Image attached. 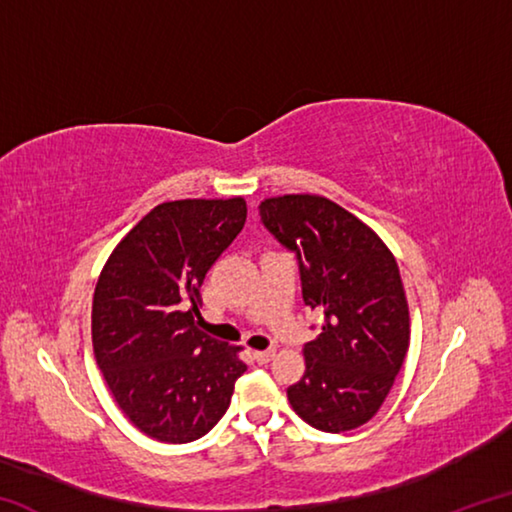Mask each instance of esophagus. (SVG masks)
<instances>
[{
	"label": "esophagus",
	"mask_w": 512,
	"mask_h": 512,
	"mask_svg": "<svg viewBox=\"0 0 512 512\" xmlns=\"http://www.w3.org/2000/svg\"><path fill=\"white\" fill-rule=\"evenodd\" d=\"M253 357L259 361V363H268L273 357H275V350H257L253 352Z\"/></svg>",
	"instance_id": "obj_1"
}]
</instances>
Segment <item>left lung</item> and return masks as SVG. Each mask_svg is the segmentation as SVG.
<instances>
[{
    "label": "left lung",
    "mask_w": 512,
    "mask_h": 512,
    "mask_svg": "<svg viewBox=\"0 0 512 512\" xmlns=\"http://www.w3.org/2000/svg\"><path fill=\"white\" fill-rule=\"evenodd\" d=\"M264 228L298 259L302 300L323 314L305 343V375L289 402L314 429L343 433L384 404L409 350V305L391 250L325 196L287 194L259 205Z\"/></svg>",
    "instance_id": "left-lung-1"
}]
</instances>
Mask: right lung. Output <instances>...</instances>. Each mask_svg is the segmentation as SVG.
<instances>
[{"mask_svg": "<svg viewBox=\"0 0 512 512\" xmlns=\"http://www.w3.org/2000/svg\"><path fill=\"white\" fill-rule=\"evenodd\" d=\"M246 201L162 203L119 241L92 300L94 357L112 397L160 443H192L246 372L235 345L196 327L201 284L246 223Z\"/></svg>", "mask_w": 512, "mask_h": 512, "instance_id": "right-lung-1", "label": "right lung"}]
</instances>
